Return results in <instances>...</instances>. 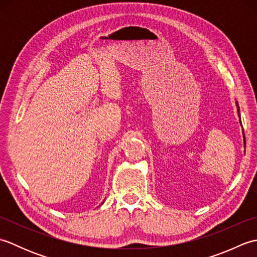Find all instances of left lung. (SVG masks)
Listing matches in <instances>:
<instances>
[{
	"label": "left lung",
	"mask_w": 257,
	"mask_h": 257,
	"mask_svg": "<svg viewBox=\"0 0 257 257\" xmlns=\"http://www.w3.org/2000/svg\"><path fill=\"white\" fill-rule=\"evenodd\" d=\"M236 107H237V112H238V117H239V108H238L237 102H236ZM239 122H241V119H239ZM243 137H244V145H245V136L244 135H243Z\"/></svg>",
	"instance_id": "1"
}]
</instances>
